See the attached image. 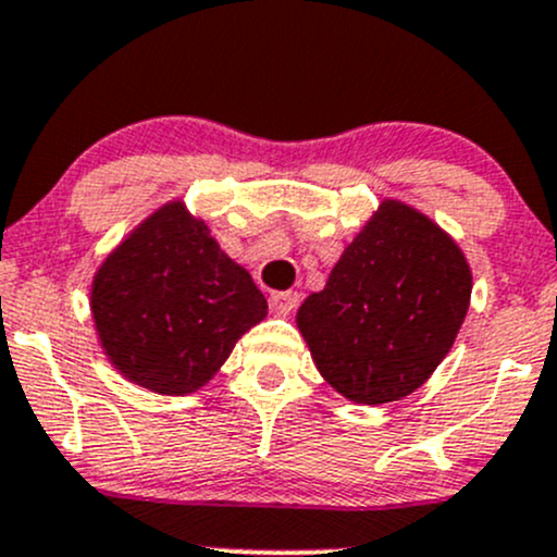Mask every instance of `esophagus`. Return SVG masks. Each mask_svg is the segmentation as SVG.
Here are the masks:
<instances>
[{"label":"esophagus","mask_w":557,"mask_h":557,"mask_svg":"<svg viewBox=\"0 0 557 557\" xmlns=\"http://www.w3.org/2000/svg\"><path fill=\"white\" fill-rule=\"evenodd\" d=\"M297 300H300V295L297 292H273L271 295V310L273 313H292L295 310Z\"/></svg>","instance_id":"esophagus-1"}]
</instances>
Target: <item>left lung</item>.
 Here are the masks:
<instances>
[{"label": "left lung", "mask_w": 557, "mask_h": 557, "mask_svg": "<svg viewBox=\"0 0 557 557\" xmlns=\"http://www.w3.org/2000/svg\"><path fill=\"white\" fill-rule=\"evenodd\" d=\"M462 249L400 201H382L297 326L329 385L356 404H391L435 372L468 313Z\"/></svg>", "instance_id": "left-lung-1"}]
</instances>
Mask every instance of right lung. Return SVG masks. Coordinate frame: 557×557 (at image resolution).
Wrapping results in <instances>:
<instances>
[{
  "mask_svg": "<svg viewBox=\"0 0 557 557\" xmlns=\"http://www.w3.org/2000/svg\"><path fill=\"white\" fill-rule=\"evenodd\" d=\"M89 302L113 367L161 396L199 391L268 313L252 276L183 201L153 212L106 257Z\"/></svg>",
  "mask_w": 557,
  "mask_h": 557,
  "instance_id": "add662e5",
  "label": "right lung"
}]
</instances>
